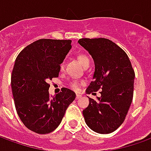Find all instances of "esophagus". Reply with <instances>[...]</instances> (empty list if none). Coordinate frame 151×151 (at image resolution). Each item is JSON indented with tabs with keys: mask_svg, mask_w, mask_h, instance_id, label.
<instances>
[{
	"mask_svg": "<svg viewBox=\"0 0 151 151\" xmlns=\"http://www.w3.org/2000/svg\"><path fill=\"white\" fill-rule=\"evenodd\" d=\"M81 97H82V95H80V94H77V95H76V99H79Z\"/></svg>",
	"mask_w": 151,
	"mask_h": 151,
	"instance_id": "1",
	"label": "esophagus"
}]
</instances>
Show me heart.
<instances>
[{
    "instance_id": "1",
    "label": "heart",
    "mask_w": 151,
    "mask_h": 151,
    "mask_svg": "<svg viewBox=\"0 0 151 151\" xmlns=\"http://www.w3.org/2000/svg\"><path fill=\"white\" fill-rule=\"evenodd\" d=\"M77 58L79 60V62L81 63L84 67L90 65V59H89L88 56L85 55V54L79 53V54H78V56H77ZM64 67H65V64L62 62L60 65V70H63ZM79 85H80V82H78V81H73V82H70L69 86V87L72 89V90H73V91H78L79 88Z\"/></svg>"
}]
</instances>
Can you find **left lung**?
<instances>
[{
	"label": "left lung",
	"mask_w": 151,
	"mask_h": 151,
	"mask_svg": "<svg viewBox=\"0 0 151 151\" xmlns=\"http://www.w3.org/2000/svg\"><path fill=\"white\" fill-rule=\"evenodd\" d=\"M78 43L95 61L93 81L86 91L101 90V96L97 100L89 98L82 111L86 123L96 133H112L122 124L133 100L134 70L125 52L111 40L83 38Z\"/></svg>",
	"instance_id": "obj_1"
}]
</instances>
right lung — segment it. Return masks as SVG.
I'll use <instances>...</instances> for the list:
<instances>
[{"instance_id": "add662e5", "label": "right lung", "mask_w": 151, "mask_h": 151, "mask_svg": "<svg viewBox=\"0 0 151 151\" xmlns=\"http://www.w3.org/2000/svg\"><path fill=\"white\" fill-rule=\"evenodd\" d=\"M71 40L41 39L25 47L15 60L11 87L18 116L28 129L46 134L61 122L76 94L62 88L51 96L49 80L59 76L60 64L71 48Z\"/></svg>"}]
</instances>
